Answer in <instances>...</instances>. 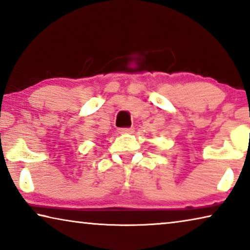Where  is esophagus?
<instances>
[{
	"instance_id": "esophagus-1",
	"label": "esophagus",
	"mask_w": 250,
	"mask_h": 250,
	"mask_svg": "<svg viewBox=\"0 0 250 250\" xmlns=\"http://www.w3.org/2000/svg\"><path fill=\"white\" fill-rule=\"evenodd\" d=\"M133 129L132 128H120L119 133H132Z\"/></svg>"
}]
</instances>
